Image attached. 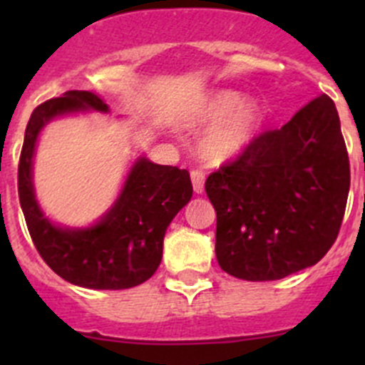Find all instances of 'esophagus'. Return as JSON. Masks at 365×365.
Returning a JSON list of instances; mask_svg holds the SVG:
<instances>
[{
    "instance_id": "34e87169",
    "label": "esophagus",
    "mask_w": 365,
    "mask_h": 365,
    "mask_svg": "<svg viewBox=\"0 0 365 365\" xmlns=\"http://www.w3.org/2000/svg\"><path fill=\"white\" fill-rule=\"evenodd\" d=\"M190 180H192V187L194 192L196 194H203L205 190V173L203 171H190Z\"/></svg>"
}]
</instances>
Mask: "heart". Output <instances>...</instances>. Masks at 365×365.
Wrapping results in <instances>:
<instances>
[{
    "label": "heart",
    "mask_w": 365,
    "mask_h": 365,
    "mask_svg": "<svg viewBox=\"0 0 365 365\" xmlns=\"http://www.w3.org/2000/svg\"><path fill=\"white\" fill-rule=\"evenodd\" d=\"M185 121L189 127L212 125L201 139L200 152L210 164H226L259 134L263 109L252 98L242 101L237 91L219 90L210 93Z\"/></svg>",
    "instance_id": "obj_1"
}]
</instances>
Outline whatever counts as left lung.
I'll list each match as a JSON object with an SVG mask.
<instances>
[{
    "label": "left lung",
    "instance_id": "left-lung-1",
    "mask_svg": "<svg viewBox=\"0 0 365 365\" xmlns=\"http://www.w3.org/2000/svg\"><path fill=\"white\" fill-rule=\"evenodd\" d=\"M215 256L244 281H277L318 263L344 215L349 160L336 104L319 95L281 128L212 173Z\"/></svg>",
    "mask_w": 365,
    "mask_h": 365
}]
</instances>
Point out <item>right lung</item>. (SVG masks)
I'll list each match as a JSON object with an SVG mask.
<instances>
[{"mask_svg":"<svg viewBox=\"0 0 365 365\" xmlns=\"http://www.w3.org/2000/svg\"><path fill=\"white\" fill-rule=\"evenodd\" d=\"M109 113L91 91L72 90L43 102L28 121L19 160V201L36 251L60 277L90 289H127L148 281L159 268L164 235L192 197L187 169L138 157L111 208L95 224L70 227L46 217L35 196L33 159L42 128L77 113Z\"/></svg>","mask_w":365,"mask_h":365,"instance_id":"obj_1","label":"right lung"}]
</instances>
